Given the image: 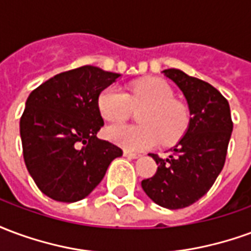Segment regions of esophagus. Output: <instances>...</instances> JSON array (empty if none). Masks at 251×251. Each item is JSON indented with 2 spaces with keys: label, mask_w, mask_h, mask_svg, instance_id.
Wrapping results in <instances>:
<instances>
[{
  "label": "esophagus",
  "mask_w": 251,
  "mask_h": 251,
  "mask_svg": "<svg viewBox=\"0 0 251 251\" xmlns=\"http://www.w3.org/2000/svg\"><path fill=\"white\" fill-rule=\"evenodd\" d=\"M124 156H125V157H127V158H133V160H136V158L141 157V154H137V153L127 152V151H125V152H124Z\"/></svg>",
  "instance_id": "1"
}]
</instances>
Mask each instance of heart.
Here are the masks:
<instances>
[{
    "label": "heart",
    "instance_id": "1",
    "mask_svg": "<svg viewBox=\"0 0 251 251\" xmlns=\"http://www.w3.org/2000/svg\"><path fill=\"white\" fill-rule=\"evenodd\" d=\"M131 106H147L140 117L142 126L111 125L106 137L127 152L152 149L160 140L174 142L184 133L188 114L183 104L174 100V91L160 79H147L130 87L124 94L117 87L104 88L98 97L100 115L110 122H122L129 117Z\"/></svg>",
    "mask_w": 251,
    "mask_h": 251
}]
</instances>
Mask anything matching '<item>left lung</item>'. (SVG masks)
<instances>
[{
	"instance_id": "left-lung-1",
	"label": "left lung",
	"mask_w": 251,
	"mask_h": 251,
	"mask_svg": "<svg viewBox=\"0 0 251 251\" xmlns=\"http://www.w3.org/2000/svg\"><path fill=\"white\" fill-rule=\"evenodd\" d=\"M171 79L184 95L189 118L184 136L167 158L151 153L157 172L142 180V189L156 204L177 210L194 204L204 196L219 176L226 161L232 121L227 99L210 83L168 68Z\"/></svg>"
}]
</instances>
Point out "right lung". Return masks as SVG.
Listing matches in <instances>:
<instances>
[{"mask_svg":"<svg viewBox=\"0 0 251 251\" xmlns=\"http://www.w3.org/2000/svg\"><path fill=\"white\" fill-rule=\"evenodd\" d=\"M121 74L83 66L57 74L29 94L20 120L24 161L41 192L57 201L84 199L122 156L99 140V94Z\"/></svg>","mask_w":251,"mask_h":251,"instance_id":"1","label":"right lung"}]
</instances>
